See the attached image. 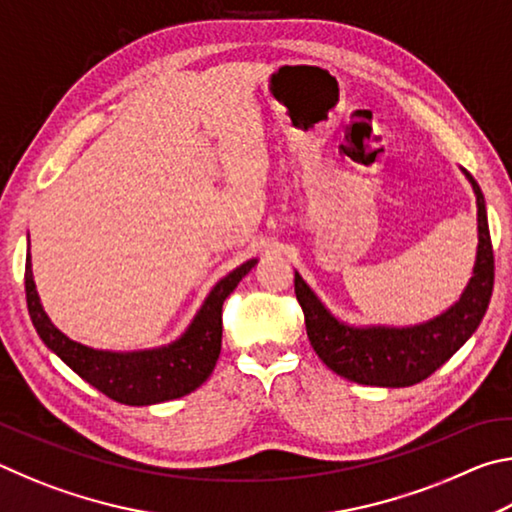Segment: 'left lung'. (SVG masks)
<instances>
[{"mask_svg": "<svg viewBox=\"0 0 512 512\" xmlns=\"http://www.w3.org/2000/svg\"><path fill=\"white\" fill-rule=\"evenodd\" d=\"M465 176L479 207V248L470 284L445 314L413 327H350L329 314L296 273V298L305 314L311 348L336 375L366 386H413L443 366L479 327L495 284V255L481 187L467 171Z\"/></svg>", "mask_w": 512, "mask_h": 512, "instance_id": "left-lung-1", "label": "left lung"}]
</instances>
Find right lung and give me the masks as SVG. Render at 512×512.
I'll return each instance as SVG.
<instances>
[{"instance_id":"obj_1","label":"right lung","mask_w":512,"mask_h":512,"mask_svg":"<svg viewBox=\"0 0 512 512\" xmlns=\"http://www.w3.org/2000/svg\"><path fill=\"white\" fill-rule=\"evenodd\" d=\"M255 264L257 259H250L225 275L210 291L205 305L178 341L164 345V348L140 352L94 350L67 339L56 325H51L40 305L36 282H33L31 257H27V268H24V291H27V307L33 327L51 352H56L76 375L103 395H108L110 400L128 406H146L192 393L212 375L216 359L221 354L223 302Z\"/></svg>"}]
</instances>
